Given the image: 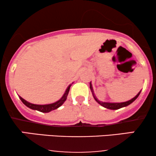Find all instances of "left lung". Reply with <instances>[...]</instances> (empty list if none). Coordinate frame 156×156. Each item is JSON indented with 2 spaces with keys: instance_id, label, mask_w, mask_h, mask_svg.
<instances>
[{
  "instance_id": "left-lung-1",
  "label": "left lung",
  "mask_w": 156,
  "mask_h": 156,
  "mask_svg": "<svg viewBox=\"0 0 156 156\" xmlns=\"http://www.w3.org/2000/svg\"><path fill=\"white\" fill-rule=\"evenodd\" d=\"M90 89H91V90H92V94H93V97H94V100H95V101L98 102V103H99L100 105H101L102 106L105 107V108H106L112 109V110H116V109H119V108H122V107L127 106V105H130V103H133V102L135 101L136 99L138 97H139V94H140V92H139L136 94V96L134 97L133 99L130 100V101H128L124 102V103H103V102L100 101L99 100H98L96 98V97H95V95H94V92H93V89H92V84H91V83H90Z\"/></svg>"
}]
</instances>
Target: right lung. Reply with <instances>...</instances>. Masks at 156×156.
I'll list each match as a JSON object with an SVG mask.
<instances>
[{
	"instance_id": "add662e5",
	"label": "right lung",
	"mask_w": 156,
	"mask_h": 156,
	"mask_svg": "<svg viewBox=\"0 0 156 156\" xmlns=\"http://www.w3.org/2000/svg\"><path fill=\"white\" fill-rule=\"evenodd\" d=\"M70 87H71V85H69V87H67L65 93H64V95L62 96V98H61L59 101L55 102V103H51V104L36 105V104H32V103H28V102L25 101V100L23 99V98H21V97H20V99L21 101H22L27 107H28V108L34 109V110H37V111H39V112H41L48 113V112H51V111L54 110V109L58 108V107H60L61 105H62L64 103V102H65L66 99H67V97L68 95V93H69V89H70Z\"/></svg>"
}]
</instances>
